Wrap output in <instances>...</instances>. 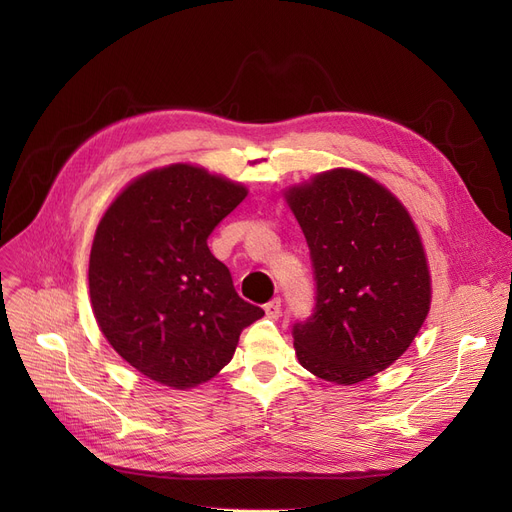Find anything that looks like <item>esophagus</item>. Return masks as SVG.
Wrapping results in <instances>:
<instances>
[{"instance_id": "esophagus-1", "label": "esophagus", "mask_w": 512, "mask_h": 512, "mask_svg": "<svg viewBox=\"0 0 512 512\" xmlns=\"http://www.w3.org/2000/svg\"><path fill=\"white\" fill-rule=\"evenodd\" d=\"M265 313H267V317L278 319L280 313H282V301H280V299H272L270 303L265 305Z\"/></svg>"}]
</instances>
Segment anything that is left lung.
<instances>
[{
    "mask_svg": "<svg viewBox=\"0 0 512 512\" xmlns=\"http://www.w3.org/2000/svg\"><path fill=\"white\" fill-rule=\"evenodd\" d=\"M284 199L317 280L315 315L292 330L297 359L338 386L369 380L402 357L432 305L421 234L394 193L353 168L292 184Z\"/></svg>",
    "mask_w": 512,
    "mask_h": 512,
    "instance_id": "left-lung-1",
    "label": "left lung"
}]
</instances>
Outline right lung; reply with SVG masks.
Here are the masks:
<instances>
[{
    "label": "right lung",
    "mask_w": 512,
    "mask_h": 512,
    "mask_svg": "<svg viewBox=\"0 0 512 512\" xmlns=\"http://www.w3.org/2000/svg\"><path fill=\"white\" fill-rule=\"evenodd\" d=\"M249 188L197 164L130 180L101 215L89 259L97 326L145 378L191 390L234 357L263 309L242 301L207 236Z\"/></svg>",
    "instance_id": "obj_1"
}]
</instances>
